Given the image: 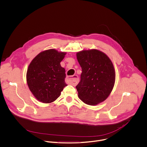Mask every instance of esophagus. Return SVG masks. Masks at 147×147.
Returning a JSON list of instances; mask_svg holds the SVG:
<instances>
[{"label":"esophagus","instance_id":"1","mask_svg":"<svg viewBox=\"0 0 147 147\" xmlns=\"http://www.w3.org/2000/svg\"><path fill=\"white\" fill-rule=\"evenodd\" d=\"M70 82L74 85H76L78 83V81H79V78H78V77L77 76V75H73L70 78H69Z\"/></svg>","mask_w":147,"mask_h":147}]
</instances>
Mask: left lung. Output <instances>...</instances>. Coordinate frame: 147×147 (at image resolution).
I'll return each instance as SVG.
<instances>
[{"label":"left lung","instance_id":"1","mask_svg":"<svg viewBox=\"0 0 147 147\" xmlns=\"http://www.w3.org/2000/svg\"><path fill=\"white\" fill-rule=\"evenodd\" d=\"M81 67V80L76 86L78 97L84 103L95 105L105 100L115 82L113 63L104 53L96 50L77 53Z\"/></svg>","mask_w":147,"mask_h":147}]
</instances>
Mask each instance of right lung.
Here are the masks:
<instances>
[{"label":"right lung","instance_id":"1","mask_svg":"<svg viewBox=\"0 0 147 147\" xmlns=\"http://www.w3.org/2000/svg\"><path fill=\"white\" fill-rule=\"evenodd\" d=\"M65 54L55 49L45 50L38 54L29 65L26 76L27 85L39 101H54L67 86L65 69L60 65Z\"/></svg>","mask_w":147,"mask_h":147}]
</instances>
